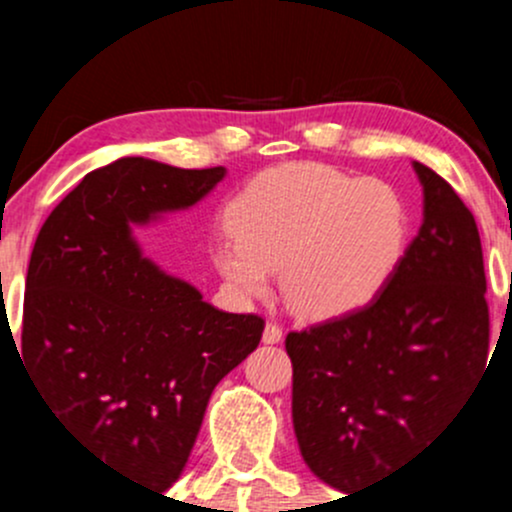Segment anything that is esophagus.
I'll list each match as a JSON object with an SVG mask.
<instances>
[{
  "label": "esophagus",
  "mask_w": 512,
  "mask_h": 512,
  "mask_svg": "<svg viewBox=\"0 0 512 512\" xmlns=\"http://www.w3.org/2000/svg\"><path fill=\"white\" fill-rule=\"evenodd\" d=\"M282 337H285V334H282V327H280V324L267 322L265 332H262V342H265V344H280V342H282Z\"/></svg>",
  "instance_id": "esophagus-1"
}]
</instances>
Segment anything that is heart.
<instances>
[{
    "label": "heart",
    "mask_w": 512,
    "mask_h": 512,
    "mask_svg": "<svg viewBox=\"0 0 512 512\" xmlns=\"http://www.w3.org/2000/svg\"><path fill=\"white\" fill-rule=\"evenodd\" d=\"M232 237L215 245L220 275L245 297L280 270L285 302L309 319L369 302L399 265L409 232L401 195L376 178L324 163H289L255 175L227 208Z\"/></svg>",
    "instance_id": "obj_1"
}]
</instances>
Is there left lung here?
I'll list each match as a JSON object with an SVG mask.
<instances>
[{"instance_id": "8db88e82", "label": "left lung", "mask_w": 512, "mask_h": 512, "mask_svg": "<svg viewBox=\"0 0 512 512\" xmlns=\"http://www.w3.org/2000/svg\"><path fill=\"white\" fill-rule=\"evenodd\" d=\"M414 168L423 225L384 289L285 339L299 451L314 476L349 495L421 453L488 361L476 218L441 175Z\"/></svg>"}]
</instances>
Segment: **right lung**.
Segmentation results:
<instances>
[{
  "instance_id": "add662e5",
  "label": "right lung",
  "mask_w": 512,
  "mask_h": 512,
  "mask_svg": "<svg viewBox=\"0 0 512 512\" xmlns=\"http://www.w3.org/2000/svg\"><path fill=\"white\" fill-rule=\"evenodd\" d=\"M223 175V165L148 158L91 170L51 210L29 260L19 352L51 416L98 463L160 493L178 480L210 394L257 349L265 319L220 312L160 272L141 257L131 223L190 208Z\"/></svg>"
}]
</instances>
